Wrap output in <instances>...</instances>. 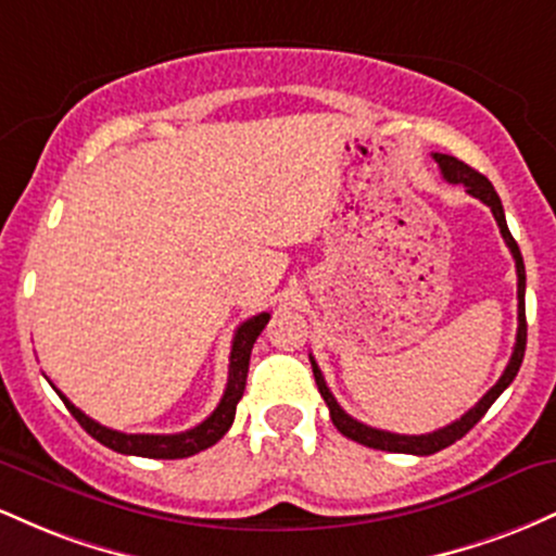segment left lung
Instances as JSON below:
<instances>
[{
    "mask_svg": "<svg viewBox=\"0 0 556 556\" xmlns=\"http://www.w3.org/2000/svg\"><path fill=\"white\" fill-rule=\"evenodd\" d=\"M433 160L439 162L441 173H444V178L448 180V184H463L467 189V194L480 199L483 204H489L491 212H494V217H496V226H498V230H502L504 241H507L509 252H513V257H515V267H517V339H515V352H513V357H509V365L504 367L502 378L496 380L494 389H491L489 394L480 399V402L470 409V413H465L463 417H459V420H454L452 426L439 428V430H433V433H422V435H399V433H389V430L370 428V426H365V422L354 420L352 415H346L344 409L339 407V402H336L333 394H330V389L326 386V378H323L317 362L309 357L312 372H315L317 391H320V396L326 399V404L330 409V420H333V426L339 428L341 433L346 435V439L357 441V444H365L370 448H383V452H399V454H420V457H426V454H435V452H441V448L452 446L454 441L463 439L467 430L476 426L480 417L489 413L491 404H494L498 394H502V391L507 389L509 383H513L517 370H520L522 357H526V341H528L526 265H522L520 247H517V241L513 239V233H509V228H507V217H504L502 199H498L494 186H491V180L485 176H480L478 170H472L470 165H465L463 160L452 157V154H439V152L433 154Z\"/></svg>",
    "mask_w": 556,
    "mask_h": 556,
    "instance_id": "1",
    "label": "left lung"
}]
</instances>
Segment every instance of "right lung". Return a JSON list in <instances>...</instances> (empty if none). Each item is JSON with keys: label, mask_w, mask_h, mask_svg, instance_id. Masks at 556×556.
I'll return each mask as SVG.
<instances>
[{"label": "right lung", "mask_w": 556, "mask_h": 556, "mask_svg": "<svg viewBox=\"0 0 556 556\" xmlns=\"http://www.w3.org/2000/svg\"><path fill=\"white\" fill-rule=\"evenodd\" d=\"M267 320H270V312H260V315L249 317L247 323H241L233 336V346H230L226 394H223L220 404H217L215 413H212L207 420L199 422L197 428L184 430V433H167V435L121 433V430L99 426V422L91 420L89 415L80 413L71 399L62 396L60 391L58 394L62 402H65V407L71 409V415L80 422V428H84L89 435H93L99 444L112 448V452L134 454V457H149V459L191 457V454L217 444V441L228 433V428L233 426L236 404H239V399L244 396V389H247V372H249V357H252V346L254 341H257V336L262 333V328L267 326Z\"/></svg>", "instance_id": "right-lung-1"}]
</instances>
